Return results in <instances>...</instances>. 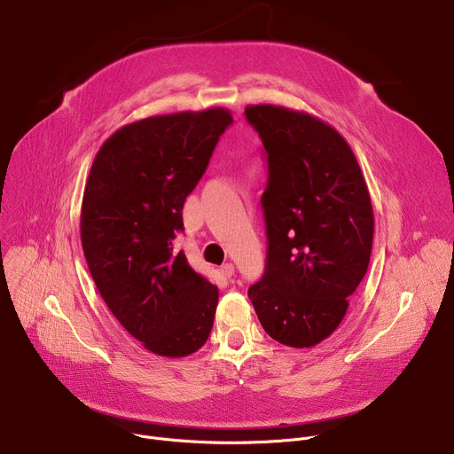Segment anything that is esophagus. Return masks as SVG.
Wrapping results in <instances>:
<instances>
[{
	"label": "esophagus",
	"mask_w": 454,
	"mask_h": 454,
	"mask_svg": "<svg viewBox=\"0 0 454 454\" xmlns=\"http://www.w3.org/2000/svg\"><path fill=\"white\" fill-rule=\"evenodd\" d=\"M221 274H223L224 278H231V276L235 274V267H233L231 263H224V265L221 267Z\"/></svg>",
	"instance_id": "obj_1"
}]
</instances>
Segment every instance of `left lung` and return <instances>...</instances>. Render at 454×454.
Segmentation results:
<instances>
[{
  "instance_id": "obj_1",
  "label": "left lung",
  "mask_w": 454,
  "mask_h": 454,
  "mask_svg": "<svg viewBox=\"0 0 454 454\" xmlns=\"http://www.w3.org/2000/svg\"><path fill=\"white\" fill-rule=\"evenodd\" d=\"M245 114L269 154L267 267L248 298L274 340L313 348L340 325L368 270L370 191L349 143L322 119L276 105Z\"/></svg>"
}]
</instances>
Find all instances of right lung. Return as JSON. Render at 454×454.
<instances>
[{
	"label": "right lung",
	"instance_id": "1",
	"mask_svg": "<svg viewBox=\"0 0 454 454\" xmlns=\"http://www.w3.org/2000/svg\"><path fill=\"white\" fill-rule=\"evenodd\" d=\"M233 121L228 108L151 115L115 130L95 154L81 207L90 274L141 346L180 359L213 327L217 285L175 252L182 207Z\"/></svg>",
	"mask_w": 454,
	"mask_h": 454
}]
</instances>
